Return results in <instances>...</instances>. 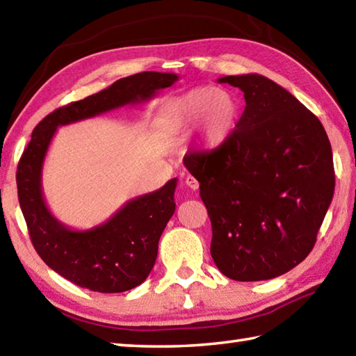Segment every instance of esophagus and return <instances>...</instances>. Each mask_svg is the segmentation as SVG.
I'll return each instance as SVG.
<instances>
[{
  "label": "esophagus",
  "instance_id": "34e87169",
  "mask_svg": "<svg viewBox=\"0 0 356 356\" xmlns=\"http://www.w3.org/2000/svg\"><path fill=\"white\" fill-rule=\"evenodd\" d=\"M185 185H186L188 188H190V190H193V191L199 190V182H197V179L193 177V176H186V179H185Z\"/></svg>",
  "mask_w": 356,
  "mask_h": 356
}]
</instances>
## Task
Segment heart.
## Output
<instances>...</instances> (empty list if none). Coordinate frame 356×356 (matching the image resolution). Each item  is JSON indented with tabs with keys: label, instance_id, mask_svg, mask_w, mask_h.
I'll return each mask as SVG.
<instances>
[{
	"label": "heart",
	"instance_id": "b5f03b06",
	"mask_svg": "<svg viewBox=\"0 0 356 356\" xmlns=\"http://www.w3.org/2000/svg\"><path fill=\"white\" fill-rule=\"evenodd\" d=\"M238 105L226 90L199 87L165 105L162 119L172 133H186L197 127L195 142L203 149L220 147L234 131Z\"/></svg>",
	"mask_w": 356,
	"mask_h": 356
}]
</instances>
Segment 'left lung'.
Segmentation results:
<instances>
[{
	"label": "left lung",
	"instance_id": "left-lung-1",
	"mask_svg": "<svg viewBox=\"0 0 356 356\" xmlns=\"http://www.w3.org/2000/svg\"><path fill=\"white\" fill-rule=\"evenodd\" d=\"M246 107L220 147L188 154L213 226L211 257L237 282L286 274L303 261L335 190L326 130L277 82L257 73L223 76Z\"/></svg>",
	"mask_w": 356,
	"mask_h": 356
}]
</instances>
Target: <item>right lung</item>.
Returning <instances> with one entry per match:
<instances>
[{
  "label": "right lung",
  "instance_id": "1",
  "mask_svg": "<svg viewBox=\"0 0 356 356\" xmlns=\"http://www.w3.org/2000/svg\"><path fill=\"white\" fill-rule=\"evenodd\" d=\"M176 73L143 72L116 81L102 92L72 102L45 116L32 133L18 171V199L38 255L69 282L102 293L130 291L153 269L159 238L176 211L177 179L128 200L107 222L76 231L59 222L45 205L42 165L58 127L99 116L128 104L148 102L171 87Z\"/></svg>",
  "mask_w": 356,
  "mask_h": 356
}]
</instances>
